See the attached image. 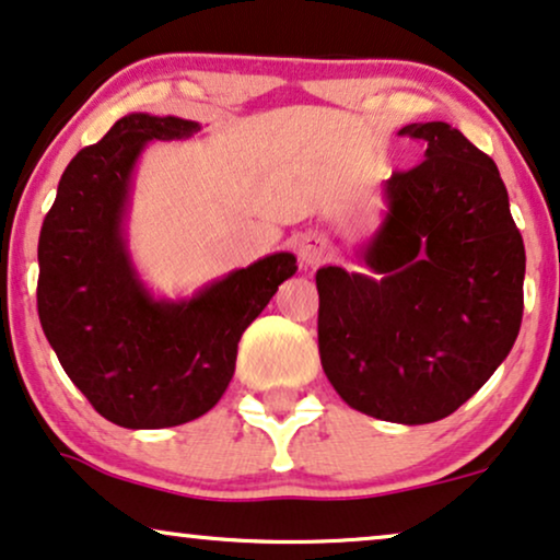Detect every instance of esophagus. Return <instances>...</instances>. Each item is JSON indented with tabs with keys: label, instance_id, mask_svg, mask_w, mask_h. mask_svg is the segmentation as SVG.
<instances>
[{
	"label": "esophagus",
	"instance_id": "esophagus-1",
	"mask_svg": "<svg viewBox=\"0 0 560 560\" xmlns=\"http://www.w3.org/2000/svg\"><path fill=\"white\" fill-rule=\"evenodd\" d=\"M327 245L319 235H302L296 243V256H300L302 266H317L325 260Z\"/></svg>",
	"mask_w": 560,
	"mask_h": 560
}]
</instances>
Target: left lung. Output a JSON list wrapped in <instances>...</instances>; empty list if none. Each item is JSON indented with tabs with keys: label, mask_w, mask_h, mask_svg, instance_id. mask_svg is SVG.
Returning a JSON list of instances; mask_svg holds the SVG:
<instances>
[{
	"label": "left lung",
	"mask_w": 560,
	"mask_h": 560,
	"mask_svg": "<svg viewBox=\"0 0 560 560\" xmlns=\"http://www.w3.org/2000/svg\"><path fill=\"white\" fill-rule=\"evenodd\" d=\"M424 161L384 182L358 256L323 266L319 361L340 399L399 424L438 422L502 366L523 323L525 245L494 161L445 122H412Z\"/></svg>",
	"instance_id": "8db88e82"
}]
</instances>
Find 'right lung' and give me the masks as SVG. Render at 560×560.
Segmentation results:
<instances>
[{
    "label": "right lung",
    "mask_w": 560,
    "mask_h": 560,
    "mask_svg": "<svg viewBox=\"0 0 560 560\" xmlns=\"http://www.w3.org/2000/svg\"><path fill=\"white\" fill-rule=\"evenodd\" d=\"M202 125L132 112L73 155L37 243V315L58 361L104 420L174 428L218 405L237 342L289 276L294 253L235 268L191 296L153 294L128 245L132 178L153 140H186Z\"/></svg>",
    "instance_id": "obj_1"
}]
</instances>
